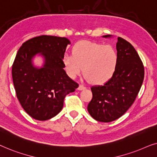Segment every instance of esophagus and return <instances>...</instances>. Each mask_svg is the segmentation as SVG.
I'll list each match as a JSON object with an SVG mask.
<instances>
[{"label": "esophagus", "instance_id": "esophagus-1", "mask_svg": "<svg viewBox=\"0 0 157 157\" xmlns=\"http://www.w3.org/2000/svg\"><path fill=\"white\" fill-rule=\"evenodd\" d=\"M85 88H86V87L84 86L83 85H79V87H78L79 90H85Z\"/></svg>", "mask_w": 157, "mask_h": 157}]
</instances>
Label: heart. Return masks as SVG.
Instances as JSON below:
<instances>
[{"label": "heart", "instance_id": "b5f03b06", "mask_svg": "<svg viewBox=\"0 0 157 157\" xmlns=\"http://www.w3.org/2000/svg\"><path fill=\"white\" fill-rule=\"evenodd\" d=\"M64 69L71 78L82 73L94 84H103L116 72L118 54L111 45L82 41L72 48V54H65L62 57Z\"/></svg>", "mask_w": 157, "mask_h": 157}]
</instances>
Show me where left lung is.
<instances>
[{
  "mask_svg": "<svg viewBox=\"0 0 157 157\" xmlns=\"http://www.w3.org/2000/svg\"><path fill=\"white\" fill-rule=\"evenodd\" d=\"M116 49L118 62L113 75L103 85L91 87L93 98L87 110L100 122H111L122 116L135 101L144 81V64L134 47L118 37Z\"/></svg>",
  "mask_w": 157,
  "mask_h": 157,
  "instance_id": "obj_1",
  "label": "left lung"
}]
</instances>
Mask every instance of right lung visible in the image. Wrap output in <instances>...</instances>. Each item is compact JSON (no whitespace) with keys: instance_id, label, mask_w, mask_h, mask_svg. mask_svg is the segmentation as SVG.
Returning a JSON list of instances; mask_svg holds the SVG:
<instances>
[{"instance_id":"right-lung-1","label":"right lung","mask_w":157,"mask_h":157,"mask_svg":"<svg viewBox=\"0 0 157 157\" xmlns=\"http://www.w3.org/2000/svg\"><path fill=\"white\" fill-rule=\"evenodd\" d=\"M69 44L65 37L42 35L26 41L17 52L12 65L14 88L22 108L36 120H49L57 115L65 96L79 86L64 70L62 57ZM37 53L45 59L40 69L31 63Z\"/></svg>"}]
</instances>
